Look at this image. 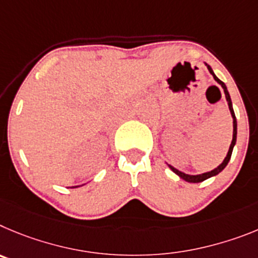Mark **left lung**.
<instances>
[{
  "label": "left lung",
  "mask_w": 258,
  "mask_h": 258,
  "mask_svg": "<svg viewBox=\"0 0 258 258\" xmlns=\"http://www.w3.org/2000/svg\"><path fill=\"white\" fill-rule=\"evenodd\" d=\"M207 66V64H206ZM208 71H210V73L212 74L213 78H215V81L219 85H221V87L224 89V92H225V97H226V101H227V105H229V109H230V113H231V117H233V140H231V144H230V148H229V152H227L226 157H225V159L222 161V163L220 164L217 168L212 169V171H210V172H204L202 173V175H187V173H184V172H181V171H178V169H176L175 167L172 166H169L168 167L171 169H172L173 172L176 173L177 176H180L182 180L187 181V182H202V181L204 180H207V178L212 177V176H216V175H219L220 172H221L222 169L225 168V167L227 166V163H229V161H230V158H231V153H233V149H234V145H235L236 143V118H235V113H234V109H233V103H231V99H230V95H229V91H227L226 89V86H225V83L222 82V81H220L219 78L216 77V74L213 73L212 68H211L210 66H207Z\"/></svg>",
  "instance_id": "8db88e82"
}]
</instances>
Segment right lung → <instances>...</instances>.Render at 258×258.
Masks as SVG:
<instances>
[{
    "instance_id": "add662e5",
    "label": "right lung",
    "mask_w": 258,
    "mask_h": 258,
    "mask_svg": "<svg viewBox=\"0 0 258 258\" xmlns=\"http://www.w3.org/2000/svg\"><path fill=\"white\" fill-rule=\"evenodd\" d=\"M74 187H77V186H74Z\"/></svg>"
}]
</instances>
